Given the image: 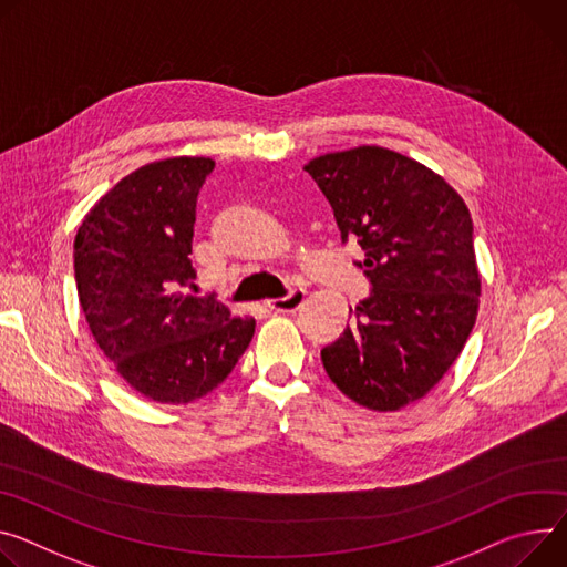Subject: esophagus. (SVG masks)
I'll return each instance as SVG.
<instances>
[{
    "mask_svg": "<svg viewBox=\"0 0 567 567\" xmlns=\"http://www.w3.org/2000/svg\"><path fill=\"white\" fill-rule=\"evenodd\" d=\"M302 302H305V291L302 289H291L282 298L267 300V307H271L274 312H296Z\"/></svg>",
    "mask_w": 567,
    "mask_h": 567,
    "instance_id": "obj_1",
    "label": "esophagus"
}]
</instances>
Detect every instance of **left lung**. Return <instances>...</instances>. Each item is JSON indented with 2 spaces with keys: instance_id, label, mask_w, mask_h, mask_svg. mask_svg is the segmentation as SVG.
I'll return each mask as SVG.
<instances>
[{
  "instance_id": "1",
  "label": "left lung",
  "mask_w": 567,
  "mask_h": 567,
  "mask_svg": "<svg viewBox=\"0 0 567 567\" xmlns=\"http://www.w3.org/2000/svg\"><path fill=\"white\" fill-rule=\"evenodd\" d=\"M326 194L341 244L371 291L321 350L326 373L357 404L395 411L421 400L466 346L480 307L473 219L432 169L382 146L305 165Z\"/></svg>"
}]
</instances>
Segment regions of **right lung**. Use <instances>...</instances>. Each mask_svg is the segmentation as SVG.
I'll list each match as a JSON object with an SVG mask.
<instances>
[{"label":"right lung","instance_id":"1","mask_svg":"<svg viewBox=\"0 0 567 567\" xmlns=\"http://www.w3.org/2000/svg\"><path fill=\"white\" fill-rule=\"evenodd\" d=\"M210 158H167L122 178L74 239L81 310L117 373L144 398L192 402L210 393L248 348L255 319H233L192 287V237Z\"/></svg>","mask_w":567,"mask_h":567}]
</instances>
